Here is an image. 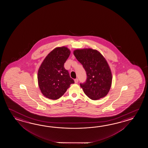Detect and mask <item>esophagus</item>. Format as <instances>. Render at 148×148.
I'll list each match as a JSON object with an SVG mask.
<instances>
[{
    "instance_id": "1",
    "label": "esophagus",
    "mask_w": 148,
    "mask_h": 148,
    "mask_svg": "<svg viewBox=\"0 0 148 148\" xmlns=\"http://www.w3.org/2000/svg\"><path fill=\"white\" fill-rule=\"evenodd\" d=\"M75 84L78 83V79H75Z\"/></svg>"
}]
</instances>
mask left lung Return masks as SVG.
<instances>
[{
  "mask_svg": "<svg viewBox=\"0 0 148 148\" xmlns=\"http://www.w3.org/2000/svg\"><path fill=\"white\" fill-rule=\"evenodd\" d=\"M73 54L86 72V81L80 84L85 94L92 100L106 96L110 90L112 75L105 58L99 52L91 49H77Z\"/></svg>",
  "mask_w": 148,
  "mask_h": 148,
  "instance_id": "left-lung-1",
  "label": "left lung"
}]
</instances>
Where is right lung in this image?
I'll list each match as a JSON object with an SVG mask.
<instances>
[{
  "instance_id": "obj_1",
  "label": "right lung",
  "mask_w": 148,
  "mask_h": 148,
  "mask_svg": "<svg viewBox=\"0 0 148 148\" xmlns=\"http://www.w3.org/2000/svg\"><path fill=\"white\" fill-rule=\"evenodd\" d=\"M70 54V51L67 47H56L41 64L38 70V84L45 97L53 100L59 99L75 82L64 67Z\"/></svg>"
}]
</instances>
